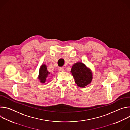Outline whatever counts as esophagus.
Masks as SVG:
<instances>
[{
	"mask_svg": "<svg viewBox=\"0 0 130 130\" xmlns=\"http://www.w3.org/2000/svg\"><path fill=\"white\" fill-rule=\"evenodd\" d=\"M59 71L60 72H64L65 71V69L63 67H60L59 68Z\"/></svg>",
	"mask_w": 130,
	"mask_h": 130,
	"instance_id": "obj_1",
	"label": "esophagus"
}]
</instances>
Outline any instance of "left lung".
Listing matches in <instances>:
<instances>
[{"label":"left lung","mask_w":130,"mask_h":130,"mask_svg":"<svg viewBox=\"0 0 130 130\" xmlns=\"http://www.w3.org/2000/svg\"><path fill=\"white\" fill-rule=\"evenodd\" d=\"M71 72L75 82L79 87H85L92 79L91 70L82 63H75L72 66Z\"/></svg>","instance_id":"obj_1"}]
</instances>
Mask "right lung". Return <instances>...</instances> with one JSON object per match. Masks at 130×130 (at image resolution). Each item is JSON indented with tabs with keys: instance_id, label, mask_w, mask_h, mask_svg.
<instances>
[{
	"instance_id": "right-lung-1",
	"label": "right lung",
	"mask_w": 130,
	"mask_h": 130,
	"mask_svg": "<svg viewBox=\"0 0 130 130\" xmlns=\"http://www.w3.org/2000/svg\"><path fill=\"white\" fill-rule=\"evenodd\" d=\"M49 74L50 72L47 70L46 65L45 64L42 65L39 70V76L38 79L40 80L41 83H45L47 77L49 76Z\"/></svg>"
}]
</instances>
